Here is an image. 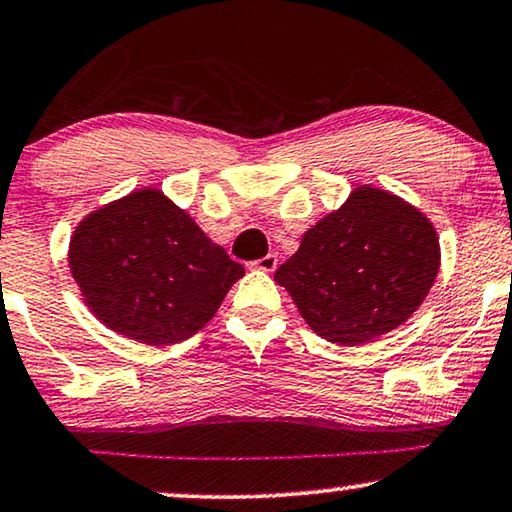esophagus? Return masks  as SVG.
I'll return each mask as SVG.
<instances>
[{
  "mask_svg": "<svg viewBox=\"0 0 512 512\" xmlns=\"http://www.w3.org/2000/svg\"><path fill=\"white\" fill-rule=\"evenodd\" d=\"M251 265H254V268H258V270H263V272H272L277 268V256L268 254V256L258 258V261H254Z\"/></svg>",
  "mask_w": 512,
  "mask_h": 512,
  "instance_id": "esophagus-1",
  "label": "esophagus"
}]
</instances>
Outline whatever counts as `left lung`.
Wrapping results in <instances>:
<instances>
[{
  "label": "left lung",
  "mask_w": 512,
  "mask_h": 512,
  "mask_svg": "<svg viewBox=\"0 0 512 512\" xmlns=\"http://www.w3.org/2000/svg\"><path fill=\"white\" fill-rule=\"evenodd\" d=\"M440 270L430 218L393 192L357 185L305 230L275 272L298 313L336 345H360L402 327L426 301Z\"/></svg>",
  "instance_id": "left-lung-1"
}]
</instances>
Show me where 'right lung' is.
Wrapping results in <instances>:
<instances>
[{
    "label": "right lung",
    "instance_id": "1",
    "mask_svg": "<svg viewBox=\"0 0 512 512\" xmlns=\"http://www.w3.org/2000/svg\"><path fill=\"white\" fill-rule=\"evenodd\" d=\"M68 263L96 320L155 348L197 334L244 277L242 265L157 188L84 216L70 237Z\"/></svg>",
    "mask_w": 512,
    "mask_h": 512
}]
</instances>
